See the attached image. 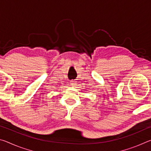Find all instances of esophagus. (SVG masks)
<instances>
[{"label":"esophagus","instance_id":"esophagus-1","mask_svg":"<svg viewBox=\"0 0 151 151\" xmlns=\"http://www.w3.org/2000/svg\"><path fill=\"white\" fill-rule=\"evenodd\" d=\"M76 83V81H75L74 80L70 81V85H72V86H75Z\"/></svg>","mask_w":151,"mask_h":151}]
</instances>
